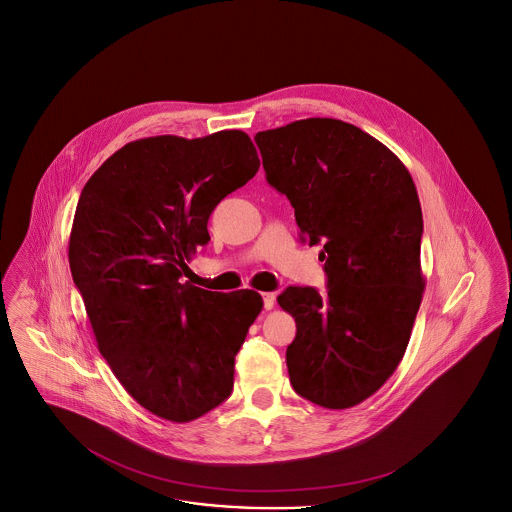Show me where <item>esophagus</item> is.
I'll use <instances>...</instances> for the list:
<instances>
[{"instance_id":"1","label":"esophagus","mask_w":512,"mask_h":512,"mask_svg":"<svg viewBox=\"0 0 512 512\" xmlns=\"http://www.w3.org/2000/svg\"><path fill=\"white\" fill-rule=\"evenodd\" d=\"M262 298H264V308L271 310L273 304H275V295L273 293H262Z\"/></svg>"}]
</instances>
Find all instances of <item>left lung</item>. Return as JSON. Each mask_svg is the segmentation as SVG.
Wrapping results in <instances>:
<instances>
[{
    "instance_id": "obj_1",
    "label": "left lung",
    "mask_w": 512,
    "mask_h": 512,
    "mask_svg": "<svg viewBox=\"0 0 512 512\" xmlns=\"http://www.w3.org/2000/svg\"><path fill=\"white\" fill-rule=\"evenodd\" d=\"M269 185L295 208L300 239L322 244L327 295L287 287L296 322L287 368L300 397L323 408L362 403L403 360L424 275L422 208L403 162L374 136L312 117L254 136Z\"/></svg>"
}]
</instances>
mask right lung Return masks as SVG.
Masks as SVG:
<instances>
[{"mask_svg":"<svg viewBox=\"0 0 512 512\" xmlns=\"http://www.w3.org/2000/svg\"><path fill=\"white\" fill-rule=\"evenodd\" d=\"M260 160L243 131L125 144L84 185L69 266L98 349L136 403L190 422L233 389L235 356L262 312L254 291L181 283L208 219Z\"/></svg>","mask_w":512,"mask_h":512,"instance_id":"add662e5","label":"right lung"}]
</instances>
